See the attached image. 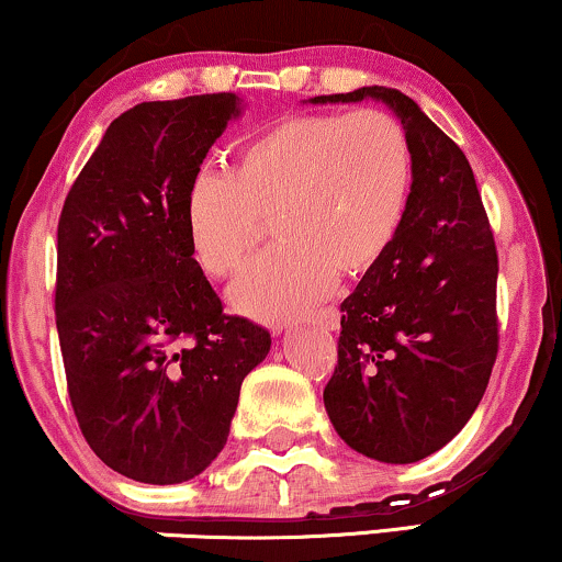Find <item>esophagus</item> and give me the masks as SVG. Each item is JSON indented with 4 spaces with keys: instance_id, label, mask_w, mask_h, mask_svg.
Returning <instances> with one entry per match:
<instances>
[{
    "instance_id": "esophagus-1",
    "label": "esophagus",
    "mask_w": 562,
    "mask_h": 562,
    "mask_svg": "<svg viewBox=\"0 0 562 562\" xmlns=\"http://www.w3.org/2000/svg\"><path fill=\"white\" fill-rule=\"evenodd\" d=\"M306 322H312V325L327 327V330H335V327H338V322H340V314H338V308H322V312L312 314V317H306Z\"/></svg>"
}]
</instances>
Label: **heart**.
Listing matches in <instances>:
<instances>
[{"instance_id": "b5f03b06", "label": "heart", "mask_w": 562, "mask_h": 562, "mask_svg": "<svg viewBox=\"0 0 562 562\" xmlns=\"http://www.w3.org/2000/svg\"><path fill=\"white\" fill-rule=\"evenodd\" d=\"M415 160L402 124L383 111L301 113L245 142L227 173H195L184 195L192 259L232 277L254 254L259 218L277 248L245 272L229 301L256 319H288L357 280L402 229Z\"/></svg>"}]
</instances>
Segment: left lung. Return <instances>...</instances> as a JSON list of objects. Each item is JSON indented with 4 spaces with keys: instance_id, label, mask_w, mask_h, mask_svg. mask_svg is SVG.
I'll use <instances>...</instances> for the list:
<instances>
[{
    "instance_id": "1",
    "label": "left lung",
    "mask_w": 562,
    "mask_h": 562,
    "mask_svg": "<svg viewBox=\"0 0 562 562\" xmlns=\"http://www.w3.org/2000/svg\"><path fill=\"white\" fill-rule=\"evenodd\" d=\"M375 100L409 139L415 177L396 240L340 303L338 367L325 409L359 454L425 460L460 434L496 359V248L465 153L389 87L312 97Z\"/></svg>"
}]
</instances>
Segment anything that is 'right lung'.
Instances as JSON below:
<instances>
[{"instance_id": "1", "label": "right lung", "mask_w": 562, "mask_h": 562, "mask_svg": "<svg viewBox=\"0 0 562 562\" xmlns=\"http://www.w3.org/2000/svg\"><path fill=\"white\" fill-rule=\"evenodd\" d=\"M243 100L139 102L108 126L57 224L55 314L68 396L92 451L139 483L216 460L272 335L224 314L192 259L184 195Z\"/></svg>"}]
</instances>
